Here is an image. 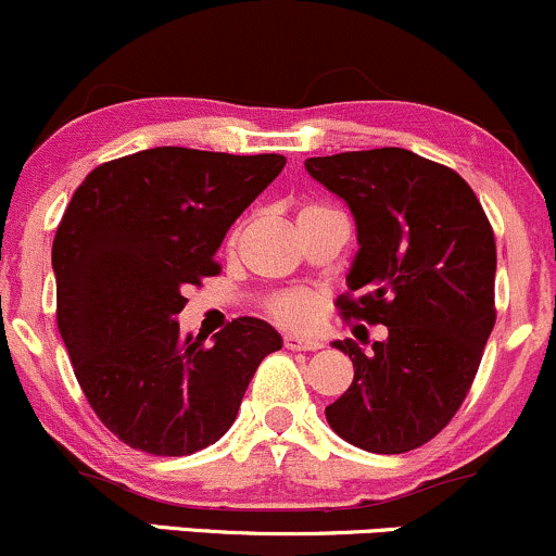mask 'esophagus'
<instances>
[{"label":"esophagus","instance_id":"obj_1","mask_svg":"<svg viewBox=\"0 0 556 556\" xmlns=\"http://www.w3.org/2000/svg\"><path fill=\"white\" fill-rule=\"evenodd\" d=\"M323 346L325 343L314 336H295V332L285 336V349H290V352H317Z\"/></svg>","mask_w":556,"mask_h":556}]
</instances>
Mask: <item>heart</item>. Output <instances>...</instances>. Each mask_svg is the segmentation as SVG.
Listing matches in <instances>:
<instances>
[{
  "instance_id": "obj_1",
  "label": "heart",
  "mask_w": 556,
  "mask_h": 556,
  "mask_svg": "<svg viewBox=\"0 0 556 556\" xmlns=\"http://www.w3.org/2000/svg\"><path fill=\"white\" fill-rule=\"evenodd\" d=\"M317 312V298L312 293H285L271 301V314L279 323L306 325Z\"/></svg>"
}]
</instances>
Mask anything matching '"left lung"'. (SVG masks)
<instances>
[{
  "instance_id": "left-lung-1",
  "label": "left lung",
  "mask_w": 556,
  "mask_h": 556,
  "mask_svg": "<svg viewBox=\"0 0 556 556\" xmlns=\"http://www.w3.org/2000/svg\"><path fill=\"white\" fill-rule=\"evenodd\" d=\"M306 173L349 204L356 250L343 317L389 327L325 407L330 429L367 453H407L440 434L469 394L495 325V237L471 186L407 149L312 156Z\"/></svg>"
}]
</instances>
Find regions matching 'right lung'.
I'll return each mask as SVG.
<instances>
[{"mask_svg":"<svg viewBox=\"0 0 556 556\" xmlns=\"http://www.w3.org/2000/svg\"><path fill=\"white\" fill-rule=\"evenodd\" d=\"M285 162L156 146L74 191L52 242L58 330L87 402L125 445L191 455L218 442L263 356L282 349L263 319H233L207 346L180 332L178 314Z\"/></svg>","mask_w":556,"mask_h":556,"instance_id":"add662e5","label":"right lung"}]
</instances>
